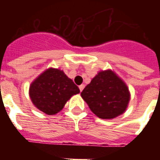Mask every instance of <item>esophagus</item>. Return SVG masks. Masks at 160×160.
I'll list each match as a JSON object with an SVG mask.
<instances>
[{"label": "esophagus", "instance_id": "obj_1", "mask_svg": "<svg viewBox=\"0 0 160 160\" xmlns=\"http://www.w3.org/2000/svg\"><path fill=\"white\" fill-rule=\"evenodd\" d=\"M84 87H85V85H83V84H82V85H80V87H79V88H80V92H82V91H83Z\"/></svg>", "mask_w": 160, "mask_h": 160}]
</instances>
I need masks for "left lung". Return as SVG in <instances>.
I'll return each mask as SVG.
<instances>
[{
	"mask_svg": "<svg viewBox=\"0 0 160 160\" xmlns=\"http://www.w3.org/2000/svg\"><path fill=\"white\" fill-rule=\"evenodd\" d=\"M81 97L97 117L111 119L125 111L130 94L123 81L107 70L94 77L84 88Z\"/></svg>",
	"mask_w": 160,
	"mask_h": 160,
	"instance_id": "8db88e82",
	"label": "left lung"
}]
</instances>
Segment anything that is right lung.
<instances>
[{"label":"right lung","mask_w":160,"mask_h":160,"mask_svg":"<svg viewBox=\"0 0 160 160\" xmlns=\"http://www.w3.org/2000/svg\"><path fill=\"white\" fill-rule=\"evenodd\" d=\"M80 89L63 71L49 68L33 81L30 97L33 104L47 115L58 113L66 102Z\"/></svg>","instance_id":"add662e5"}]
</instances>
